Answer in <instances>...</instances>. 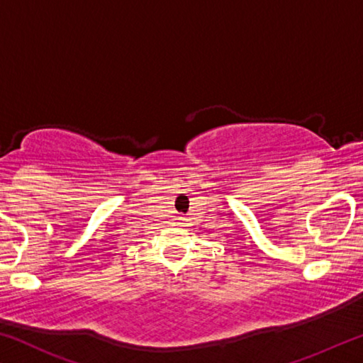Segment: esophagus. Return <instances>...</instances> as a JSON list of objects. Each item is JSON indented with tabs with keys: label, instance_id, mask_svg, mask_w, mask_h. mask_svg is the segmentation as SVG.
I'll use <instances>...</instances> for the list:
<instances>
[{
	"label": "esophagus",
	"instance_id": "34e87169",
	"mask_svg": "<svg viewBox=\"0 0 363 363\" xmlns=\"http://www.w3.org/2000/svg\"><path fill=\"white\" fill-rule=\"evenodd\" d=\"M179 220H184V219H182V218H181V219H179Z\"/></svg>",
	"mask_w": 363,
	"mask_h": 363
}]
</instances>
